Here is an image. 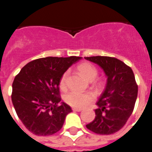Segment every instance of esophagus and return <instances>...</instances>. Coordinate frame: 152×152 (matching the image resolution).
<instances>
[{"label":"esophagus","instance_id":"34e87169","mask_svg":"<svg viewBox=\"0 0 152 152\" xmlns=\"http://www.w3.org/2000/svg\"><path fill=\"white\" fill-rule=\"evenodd\" d=\"M72 110H73V111H76V112L82 111V109H80V108H75V107H73V108H72Z\"/></svg>","mask_w":152,"mask_h":152}]
</instances>
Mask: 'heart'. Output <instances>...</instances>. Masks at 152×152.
Listing matches in <instances>:
<instances>
[{
  "instance_id": "heart-1",
  "label": "heart",
  "mask_w": 152,
  "mask_h": 152,
  "mask_svg": "<svg viewBox=\"0 0 152 152\" xmlns=\"http://www.w3.org/2000/svg\"><path fill=\"white\" fill-rule=\"evenodd\" d=\"M79 71L83 73V76L88 79L89 81H92L97 77L98 74V70L97 68L90 63L81 64L78 66ZM69 76V71H65L62 75L60 79V87L61 88L64 89L66 87V82ZM65 101L69 106H73L75 108H83L87 106L89 103L93 100L94 96L88 92H80L76 91H72L66 94L65 96Z\"/></svg>"
}]
</instances>
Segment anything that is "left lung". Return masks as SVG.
I'll return each mask as SVG.
<instances>
[{"label":"left lung","mask_w":152,"mask_h":152,"mask_svg":"<svg viewBox=\"0 0 152 152\" xmlns=\"http://www.w3.org/2000/svg\"><path fill=\"white\" fill-rule=\"evenodd\" d=\"M98 65L106 78L104 91L96 105L95 118L86 127L97 134L110 135L121 130L134 111L138 86L131 68L124 62L107 56L86 57Z\"/></svg>","instance_id":"8db88e82"}]
</instances>
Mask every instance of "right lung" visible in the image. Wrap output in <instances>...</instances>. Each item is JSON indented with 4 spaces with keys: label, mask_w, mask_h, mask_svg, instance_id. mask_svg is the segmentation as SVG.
Listing matches in <instances>:
<instances>
[{
    "label": "right lung",
    "mask_w": 152,
    "mask_h": 152,
    "mask_svg": "<svg viewBox=\"0 0 152 152\" xmlns=\"http://www.w3.org/2000/svg\"><path fill=\"white\" fill-rule=\"evenodd\" d=\"M82 57H46L29 62L12 83V102L16 114L32 134L49 136L61 129L70 106L61 102L62 75ZM60 103V106L57 104Z\"/></svg>",
    "instance_id": "add662e5"
}]
</instances>
